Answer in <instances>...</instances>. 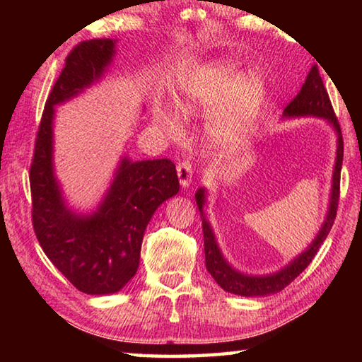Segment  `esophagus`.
Returning a JSON list of instances; mask_svg holds the SVG:
<instances>
[{"instance_id": "esophagus-1", "label": "esophagus", "mask_w": 362, "mask_h": 362, "mask_svg": "<svg viewBox=\"0 0 362 362\" xmlns=\"http://www.w3.org/2000/svg\"><path fill=\"white\" fill-rule=\"evenodd\" d=\"M177 175H179L180 185L183 188H187L189 185V182H192V179H193V168H192V164H189L188 161L180 163L179 166H177Z\"/></svg>"}]
</instances>
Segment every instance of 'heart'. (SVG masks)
<instances>
[{
    "label": "heart",
    "mask_w": 362,
    "mask_h": 362,
    "mask_svg": "<svg viewBox=\"0 0 362 362\" xmlns=\"http://www.w3.org/2000/svg\"><path fill=\"white\" fill-rule=\"evenodd\" d=\"M265 99V83L257 73H244L231 60L214 62L194 73L188 79L177 100L183 115L211 112L214 134L218 142H233L247 129L257 110ZM155 122L170 136L182 131V119L173 108H155Z\"/></svg>",
    "instance_id": "1"
}]
</instances>
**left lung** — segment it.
I'll return each instance as SVG.
<instances>
[{"label":"left lung","mask_w":362,"mask_h":362,"mask_svg":"<svg viewBox=\"0 0 362 362\" xmlns=\"http://www.w3.org/2000/svg\"><path fill=\"white\" fill-rule=\"evenodd\" d=\"M298 116H316V118L326 119L330 126L334 127L337 134V153H335V164L332 173V188H330L329 198V209L324 218L322 226L317 231V235L308 247L302 254H298L296 259L287 263L284 268L272 274H263V276H252L238 272L233 268L220 250L216 235L206 218L204 206H206V189L199 188L196 192V204L203 218V233H204V254H206V268L211 273V276L216 279V283L222 287L223 291L243 297H265L269 293H276L283 291L286 286H289L303 269L310 265V262L315 259L321 244L326 240L330 228H332L334 220L337 216V206H339L340 198V173H341V161H343V139L340 124L337 121L334 113L332 103L329 100V94L324 88L322 79L320 76L317 66H311V70L306 76L305 83L289 105L284 108L283 118H298Z\"/></svg>","instance_id":"1"}]
</instances>
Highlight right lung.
Masks as SVG:
<instances>
[{"instance_id":"right-lung-1","label":"right lung","mask_w":362,"mask_h":362,"mask_svg":"<svg viewBox=\"0 0 362 362\" xmlns=\"http://www.w3.org/2000/svg\"><path fill=\"white\" fill-rule=\"evenodd\" d=\"M115 54L116 41L103 38L79 42L66 56L42 112L30 168L36 238L54 267L90 296L118 292L136 276L146 225L180 188L170 159L132 161L122 156L95 211L79 214L65 203L54 173L56 107L99 83Z\"/></svg>"}]
</instances>
